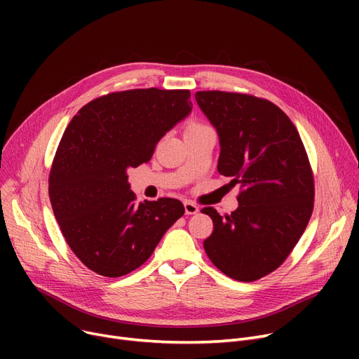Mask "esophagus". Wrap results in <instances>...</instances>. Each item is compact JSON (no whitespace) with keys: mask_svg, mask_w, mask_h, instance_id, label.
<instances>
[{"mask_svg":"<svg viewBox=\"0 0 359 359\" xmlns=\"http://www.w3.org/2000/svg\"><path fill=\"white\" fill-rule=\"evenodd\" d=\"M198 211H199V208H198V206H196L194 202H189V201L184 202V212H186L187 215H194V214H196Z\"/></svg>","mask_w":359,"mask_h":359,"instance_id":"34e87169","label":"esophagus"}]
</instances>
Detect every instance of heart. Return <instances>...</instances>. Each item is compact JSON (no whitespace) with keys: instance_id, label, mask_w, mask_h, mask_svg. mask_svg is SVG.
Instances as JSON below:
<instances>
[{"instance_id":"heart-1","label":"heart","mask_w":359,"mask_h":359,"mask_svg":"<svg viewBox=\"0 0 359 359\" xmlns=\"http://www.w3.org/2000/svg\"><path fill=\"white\" fill-rule=\"evenodd\" d=\"M206 125H202V123H198V122H192L186 126V132L189 130H195V129H201V128H205Z\"/></svg>"}]
</instances>
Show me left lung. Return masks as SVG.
Listing matches in <instances>:
<instances>
[{
	"label": "left lung",
	"instance_id": "obj_1",
	"mask_svg": "<svg viewBox=\"0 0 359 359\" xmlns=\"http://www.w3.org/2000/svg\"><path fill=\"white\" fill-rule=\"evenodd\" d=\"M219 138L218 172L241 184L238 208L214 222L203 249L227 276L252 282L282 265L313 212L314 180L298 130L273 103L249 94L198 91Z\"/></svg>",
	"mask_w": 359,
	"mask_h": 359
}]
</instances>
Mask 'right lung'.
<instances>
[{"label": "right lung", "instance_id": "obj_1", "mask_svg": "<svg viewBox=\"0 0 359 359\" xmlns=\"http://www.w3.org/2000/svg\"><path fill=\"white\" fill-rule=\"evenodd\" d=\"M189 90L140 88L87 103L67 126L49 175L56 221L84 265L119 278L153 255L184 214L180 201L135 202L128 168L153 157L157 142L189 116Z\"/></svg>", "mask_w": 359, "mask_h": 359}]
</instances>
